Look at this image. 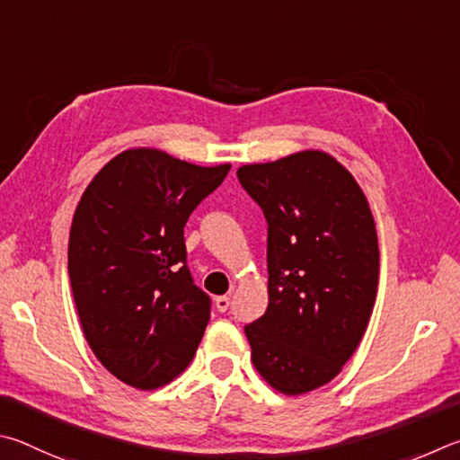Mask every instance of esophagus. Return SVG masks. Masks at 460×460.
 Instances as JSON below:
<instances>
[{"instance_id":"obj_1","label":"esophagus","mask_w":460,"mask_h":460,"mask_svg":"<svg viewBox=\"0 0 460 460\" xmlns=\"http://www.w3.org/2000/svg\"><path fill=\"white\" fill-rule=\"evenodd\" d=\"M228 307H230V299L226 295H222V296H216V309L220 311V313H224V311H228Z\"/></svg>"}]
</instances>
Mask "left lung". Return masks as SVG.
Here are the masks:
<instances>
[{
    "label": "left lung",
    "instance_id": "1",
    "mask_svg": "<svg viewBox=\"0 0 460 460\" xmlns=\"http://www.w3.org/2000/svg\"><path fill=\"white\" fill-rule=\"evenodd\" d=\"M269 224V307L244 327L259 374L296 396L332 382L366 333L380 248L353 175L323 151L243 165Z\"/></svg>",
    "mask_w": 460,
    "mask_h": 460
}]
</instances>
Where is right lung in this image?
I'll list each match as a JSON object with an SVG mask.
<instances>
[{
	"instance_id": "right-lung-1",
	"label": "right lung",
	"mask_w": 460,
	"mask_h": 460,
	"mask_svg": "<svg viewBox=\"0 0 460 460\" xmlns=\"http://www.w3.org/2000/svg\"><path fill=\"white\" fill-rule=\"evenodd\" d=\"M228 172L127 149L78 201L68 277L80 325L101 364L133 388H161L196 356L212 301L185 264L183 226Z\"/></svg>"
}]
</instances>
